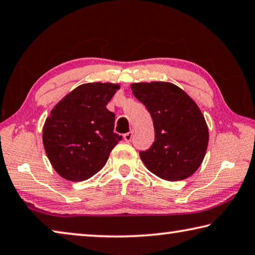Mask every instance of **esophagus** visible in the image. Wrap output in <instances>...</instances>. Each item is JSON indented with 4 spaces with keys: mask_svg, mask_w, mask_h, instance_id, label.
Listing matches in <instances>:
<instances>
[{
    "mask_svg": "<svg viewBox=\"0 0 255 255\" xmlns=\"http://www.w3.org/2000/svg\"><path fill=\"white\" fill-rule=\"evenodd\" d=\"M132 137H133V131H130L124 134V140L127 141V142H130V141L132 140Z\"/></svg>",
    "mask_w": 255,
    "mask_h": 255,
    "instance_id": "1",
    "label": "esophagus"
}]
</instances>
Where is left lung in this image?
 <instances>
[{"instance_id": "obj_1", "label": "left lung", "mask_w": 255, "mask_h": 255, "mask_svg": "<svg viewBox=\"0 0 255 255\" xmlns=\"http://www.w3.org/2000/svg\"><path fill=\"white\" fill-rule=\"evenodd\" d=\"M133 95L151 115L155 141L140 151L150 172L166 181H182L204 158L209 132L200 108L185 91L170 82L133 83Z\"/></svg>"}]
</instances>
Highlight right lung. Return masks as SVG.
I'll return each instance as SVG.
<instances>
[{"instance_id":"obj_1","label":"right lung","mask_w":255,"mask_h":255,"mask_svg":"<svg viewBox=\"0 0 255 255\" xmlns=\"http://www.w3.org/2000/svg\"><path fill=\"white\" fill-rule=\"evenodd\" d=\"M119 88L113 83H85L52 110L43 142L53 168L63 178L81 182L94 176L122 140L114 133L115 114L106 108Z\"/></svg>"}]
</instances>
